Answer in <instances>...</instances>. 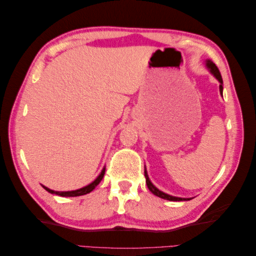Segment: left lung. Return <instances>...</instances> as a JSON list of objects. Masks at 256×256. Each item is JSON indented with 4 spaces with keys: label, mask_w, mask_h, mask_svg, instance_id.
I'll use <instances>...</instances> for the list:
<instances>
[{
    "label": "left lung",
    "mask_w": 256,
    "mask_h": 256,
    "mask_svg": "<svg viewBox=\"0 0 256 256\" xmlns=\"http://www.w3.org/2000/svg\"><path fill=\"white\" fill-rule=\"evenodd\" d=\"M206 66H207V68L209 69V70H210V72L216 76V79L220 82V94L222 95V92H223V86H222L223 81H222V76H221V74H220V72H219L218 67L216 66V64L214 63V62L209 60H206ZM144 175H145V178H146V184H147V187H148L150 191L152 192L154 196H159V198H161L168 200H175V202H177V200H191V198H182L172 196L166 194V193L162 192V191H160L159 189H157V188L154 187V186L152 184V182L150 180L148 175H147L146 168H145V170H144Z\"/></svg>",
    "instance_id": "obj_1"
}]
</instances>
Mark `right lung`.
Returning <instances> with one entry per match:
<instances>
[{"label":"right lung","instance_id":"1","mask_svg":"<svg viewBox=\"0 0 256 256\" xmlns=\"http://www.w3.org/2000/svg\"><path fill=\"white\" fill-rule=\"evenodd\" d=\"M104 172H106V168H102V173L99 174V176L96 178V180H95L94 182H90V184H88V186H85V187H83V188H81V189H78V190H74V191H63V192H60V191H53V190H51V189H49V188H47V187H44V186H42V187H44L46 190H47L48 192L52 193V194H56V196H80L88 194V193H90V191L94 190V189L96 188V186H97L100 182H102V180L104 176Z\"/></svg>","mask_w":256,"mask_h":256}]
</instances>
